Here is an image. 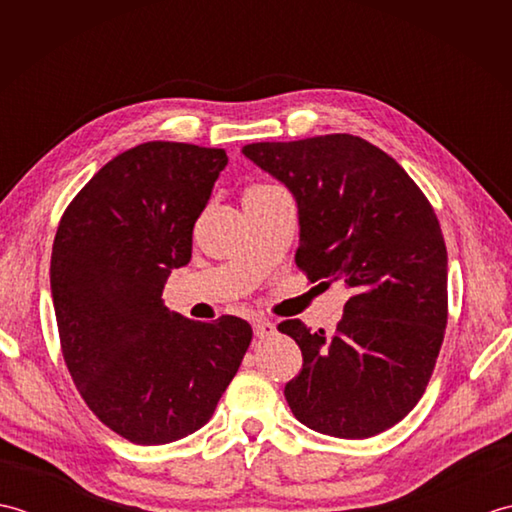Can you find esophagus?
Listing matches in <instances>:
<instances>
[{
    "label": "esophagus",
    "mask_w": 512,
    "mask_h": 512,
    "mask_svg": "<svg viewBox=\"0 0 512 512\" xmlns=\"http://www.w3.org/2000/svg\"><path fill=\"white\" fill-rule=\"evenodd\" d=\"M253 332H255V336L257 339H273V336L277 334V328H275V323H270V321H266V319H255L253 321Z\"/></svg>",
    "instance_id": "1"
}]
</instances>
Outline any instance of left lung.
Returning a JSON list of instances; mask_svg holds the SVG:
<instances>
[{
	"label": "left lung",
	"mask_w": 512,
	"mask_h": 512,
	"mask_svg": "<svg viewBox=\"0 0 512 512\" xmlns=\"http://www.w3.org/2000/svg\"><path fill=\"white\" fill-rule=\"evenodd\" d=\"M242 154L295 195L297 266L352 290L332 336L279 323L303 354L284 389L292 413L345 440L394 427L427 389L447 328V246L433 206L358 136L253 143Z\"/></svg>",
	"instance_id": "1"
}]
</instances>
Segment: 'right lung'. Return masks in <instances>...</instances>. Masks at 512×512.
<instances>
[{
  "label": "right lung",
  "instance_id": "1",
  "mask_svg": "<svg viewBox=\"0 0 512 512\" xmlns=\"http://www.w3.org/2000/svg\"><path fill=\"white\" fill-rule=\"evenodd\" d=\"M226 165L224 149L187 143L127 149L76 193L54 237L50 288L65 365L94 416L134 444L204 427L253 339L239 317L202 323L162 303Z\"/></svg>",
  "mask_w": 512,
  "mask_h": 512
}]
</instances>
